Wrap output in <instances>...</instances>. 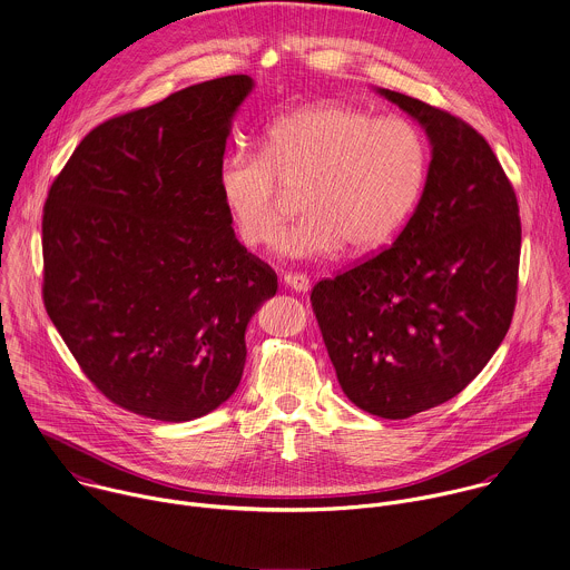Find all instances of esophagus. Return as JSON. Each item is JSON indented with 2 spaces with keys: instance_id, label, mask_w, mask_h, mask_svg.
I'll return each instance as SVG.
<instances>
[{
  "instance_id": "34e87169",
  "label": "esophagus",
  "mask_w": 570,
  "mask_h": 570,
  "mask_svg": "<svg viewBox=\"0 0 570 570\" xmlns=\"http://www.w3.org/2000/svg\"><path fill=\"white\" fill-rule=\"evenodd\" d=\"M284 284H286L291 291H299V293H304V291L311 288V282H308V277H306L304 273H286V275H284Z\"/></svg>"
}]
</instances>
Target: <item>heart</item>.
Segmentation results:
<instances>
[{
  "label": "heart",
  "instance_id": "1",
  "mask_svg": "<svg viewBox=\"0 0 570 570\" xmlns=\"http://www.w3.org/2000/svg\"><path fill=\"white\" fill-rule=\"evenodd\" d=\"M428 169V138L410 118L324 102L271 122L262 151L230 149L217 183L248 248L275 239L288 195L302 193L304 217L279 235L277 253L322 259L344 244L353 253L387 244L419 206Z\"/></svg>",
  "mask_w": 570,
  "mask_h": 570
}]
</instances>
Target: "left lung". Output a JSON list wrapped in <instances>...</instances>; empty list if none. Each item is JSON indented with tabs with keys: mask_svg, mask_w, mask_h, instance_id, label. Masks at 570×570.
Here are the masks:
<instances>
[{
	"mask_svg": "<svg viewBox=\"0 0 570 570\" xmlns=\"http://www.w3.org/2000/svg\"><path fill=\"white\" fill-rule=\"evenodd\" d=\"M377 94L423 125L428 183L396 242L317 282L311 304L346 399L399 421L461 394L503 342L521 222L514 189L474 127L412 96Z\"/></svg>",
	"mask_w": 570,
	"mask_h": 570,
	"instance_id": "8db88e82",
	"label": "left lung"
}]
</instances>
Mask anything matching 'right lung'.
I'll list each match as a JSON object with an SVG mask.
<instances>
[{
	"label": "right lung",
	"mask_w": 570,
	"mask_h": 570,
	"mask_svg": "<svg viewBox=\"0 0 570 570\" xmlns=\"http://www.w3.org/2000/svg\"><path fill=\"white\" fill-rule=\"evenodd\" d=\"M253 85L226 76L105 120L49 189L47 313L94 387L145 419L185 423L226 403L246 326L277 293L217 183Z\"/></svg>",
	"instance_id": "right-lung-1"
}]
</instances>
